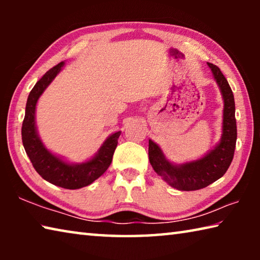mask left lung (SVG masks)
I'll return each instance as SVG.
<instances>
[{
	"label": "left lung",
	"instance_id": "8db88e82",
	"mask_svg": "<svg viewBox=\"0 0 260 260\" xmlns=\"http://www.w3.org/2000/svg\"><path fill=\"white\" fill-rule=\"evenodd\" d=\"M223 100L222 134L219 143L200 158L183 164H173L160 147L149 140V160L155 172L178 190H199L217 181L226 173L234 157L236 144V119L234 95L226 78L215 65L208 63Z\"/></svg>",
	"mask_w": 260,
	"mask_h": 260
}]
</instances>
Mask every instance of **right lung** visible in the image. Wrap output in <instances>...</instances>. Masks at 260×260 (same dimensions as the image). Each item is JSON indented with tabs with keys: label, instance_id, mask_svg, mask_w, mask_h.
<instances>
[{
	"label": "right lung",
	"instance_id": "right-lung-1",
	"mask_svg": "<svg viewBox=\"0 0 260 260\" xmlns=\"http://www.w3.org/2000/svg\"><path fill=\"white\" fill-rule=\"evenodd\" d=\"M64 61L50 69L39 80L28 95L25 109V118L21 127V140L25 151L35 171L55 186L65 189H79L93 183L108 170L112 161L113 152L116 150L118 139L121 132L108 136L99 151L89 160L83 162H69L59 156L48 150L38 134L35 124V109L40 96L61 71Z\"/></svg>",
	"mask_w": 260,
	"mask_h": 260
}]
</instances>
